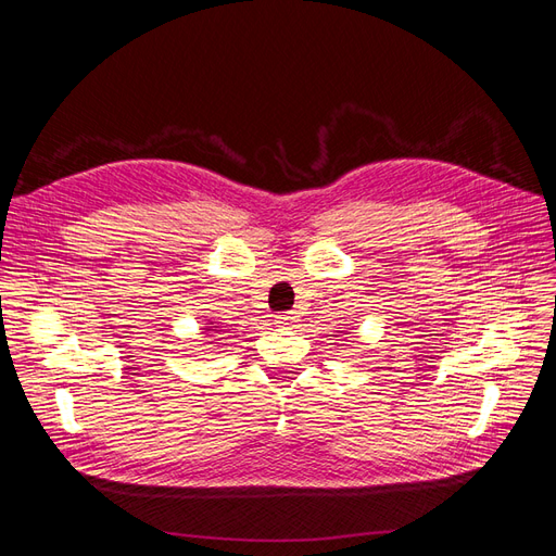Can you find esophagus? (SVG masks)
<instances>
[{"label":"esophagus","mask_w":556,"mask_h":556,"mask_svg":"<svg viewBox=\"0 0 556 556\" xmlns=\"http://www.w3.org/2000/svg\"><path fill=\"white\" fill-rule=\"evenodd\" d=\"M296 317H299L296 313H282L276 317V325L282 329H292V327H296Z\"/></svg>","instance_id":"obj_1"}]
</instances>
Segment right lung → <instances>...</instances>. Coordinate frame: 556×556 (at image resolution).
Returning <instances> with one entry per match:
<instances>
[{"label": "right lung", "instance_id": "1", "mask_svg": "<svg viewBox=\"0 0 556 556\" xmlns=\"http://www.w3.org/2000/svg\"><path fill=\"white\" fill-rule=\"evenodd\" d=\"M208 325H211V327H206V331H215V333H217V331H223L220 327H213V323H208Z\"/></svg>", "mask_w": 556, "mask_h": 556}]
</instances>
